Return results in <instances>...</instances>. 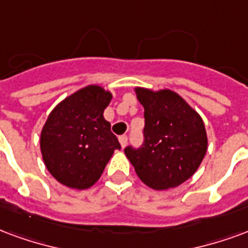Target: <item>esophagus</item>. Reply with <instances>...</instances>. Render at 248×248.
Returning <instances> with one entry per match:
<instances>
[{
	"label": "esophagus",
	"instance_id": "obj_1",
	"mask_svg": "<svg viewBox=\"0 0 248 248\" xmlns=\"http://www.w3.org/2000/svg\"><path fill=\"white\" fill-rule=\"evenodd\" d=\"M118 140L119 143H121V147H126V144H127V137H126V135H121L118 138Z\"/></svg>",
	"mask_w": 248,
	"mask_h": 248
}]
</instances>
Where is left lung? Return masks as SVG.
<instances>
[{"label": "left lung", "instance_id": "1", "mask_svg": "<svg viewBox=\"0 0 248 248\" xmlns=\"http://www.w3.org/2000/svg\"><path fill=\"white\" fill-rule=\"evenodd\" d=\"M144 108V143L138 150L124 148L137 175L155 190L176 188L199 170L208 150L201 115L170 89L137 87Z\"/></svg>", "mask_w": 248, "mask_h": 248}]
</instances>
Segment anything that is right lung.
<instances>
[{"label":"right lung","instance_id":"right-lung-1","mask_svg":"<svg viewBox=\"0 0 248 248\" xmlns=\"http://www.w3.org/2000/svg\"><path fill=\"white\" fill-rule=\"evenodd\" d=\"M111 98V92L101 85H87L49 113L40 133V151L46 168L60 184L78 190L91 188L121 148L104 118Z\"/></svg>","mask_w":248,"mask_h":248}]
</instances>
